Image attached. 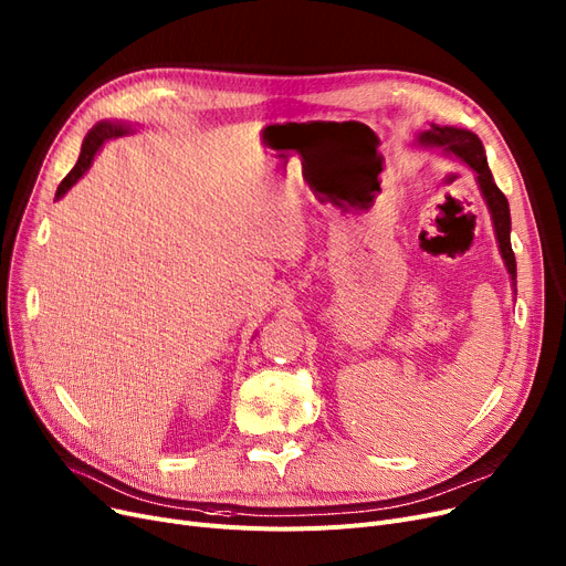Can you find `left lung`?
<instances>
[{
	"instance_id": "1",
	"label": "left lung",
	"mask_w": 566,
	"mask_h": 566,
	"mask_svg": "<svg viewBox=\"0 0 566 566\" xmlns=\"http://www.w3.org/2000/svg\"><path fill=\"white\" fill-rule=\"evenodd\" d=\"M420 144L440 148V151L448 154V156H457L463 163H468L474 171H478V184H480L482 195L489 203V211H491V218H493V227H495L502 259H504V263H507V271H510L512 280H516V256H514L512 241H510V231H512L510 201H507V197L500 192V188L493 181L480 137L470 133V130H461V128H452V126H433L431 124V128L420 135Z\"/></svg>"
}]
</instances>
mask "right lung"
<instances>
[{
  "mask_svg": "<svg viewBox=\"0 0 566 566\" xmlns=\"http://www.w3.org/2000/svg\"><path fill=\"white\" fill-rule=\"evenodd\" d=\"M126 133H130V128L124 126V124H107V122H103V124L94 126L92 133H88V135L84 137V142H82V151H80V158H77L75 167L66 174L64 181L59 184V188H56V199L64 197V195L75 186L77 178L88 169V165H92L96 151L103 146L105 139L122 137V135H126Z\"/></svg>",
  "mask_w": 566,
  "mask_h": 566,
  "instance_id": "obj_1",
  "label": "right lung"
}]
</instances>
